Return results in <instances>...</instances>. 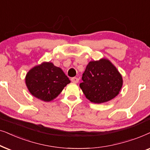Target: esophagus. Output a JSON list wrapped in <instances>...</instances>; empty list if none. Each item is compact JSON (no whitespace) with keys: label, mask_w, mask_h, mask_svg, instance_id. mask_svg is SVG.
I'll list each match as a JSON object with an SVG mask.
<instances>
[{"label":"esophagus","mask_w":150,"mask_h":150,"mask_svg":"<svg viewBox=\"0 0 150 150\" xmlns=\"http://www.w3.org/2000/svg\"><path fill=\"white\" fill-rule=\"evenodd\" d=\"M79 78L78 77H73V78H71V81L73 83H77L79 82Z\"/></svg>","instance_id":"34e87169"}]
</instances>
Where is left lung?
I'll return each instance as SVG.
<instances>
[{"label": "left lung", "mask_w": 150, "mask_h": 150, "mask_svg": "<svg viewBox=\"0 0 150 150\" xmlns=\"http://www.w3.org/2000/svg\"><path fill=\"white\" fill-rule=\"evenodd\" d=\"M79 84L86 97L91 102L102 103L119 95L123 86L122 75L115 66L106 58L91 61Z\"/></svg>", "instance_id": "left-lung-1"}]
</instances>
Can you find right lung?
I'll list each match as a JSON object with an SVG mask.
<instances>
[{"instance_id": "1", "label": "right lung", "mask_w": 150, "mask_h": 150, "mask_svg": "<svg viewBox=\"0 0 150 150\" xmlns=\"http://www.w3.org/2000/svg\"><path fill=\"white\" fill-rule=\"evenodd\" d=\"M71 82L60 68L50 62H44L28 71L25 83L29 93L42 101H53Z\"/></svg>"}]
</instances>
